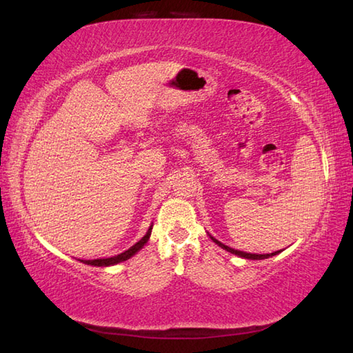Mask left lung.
Returning <instances> with one entry per match:
<instances>
[{"instance_id": "8db88e82", "label": "left lung", "mask_w": 353, "mask_h": 353, "mask_svg": "<svg viewBox=\"0 0 353 353\" xmlns=\"http://www.w3.org/2000/svg\"><path fill=\"white\" fill-rule=\"evenodd\" d=\"M210 239L214 241L216 245H219V247L223 248V250L234 254V256H239V257H243V259H250V260H263V259H269V257H272V256H276L278 252H281V251H275V252H270V254H251V252H243V251H239V250H234V248L227 247V245L221 243L219 241H216L215 237H212V236H210Z\"/></svg>"}]
</instances>
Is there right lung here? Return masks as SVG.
<instances>
[{
  "label": "right lung",
  "mask_w": 353,
  "mask_h": 353,
  "mask_svg": "<svg viewBox=\"0 0 353 353\" xmlns=\"http://www.w3.org/2000/svg\"><path fill=\"white\" fill-rule=\"evenodd\" d=\"M150 234H152V225H150V228L149 230H147V233L144 234V237L141 241H138L134 247H130L128 251H125V252H121V254H117V256H114V257H108V259H94V260H79V261H83V263H85V265H90V266H112V265H117V263H120V261H125V260H128V259H130L134 256V254H137L139 250H141L144 245L147 243V241H149V237H150Z\"/></svg>",
  "instance_id": "right-lung-1"
}]
</instances>
